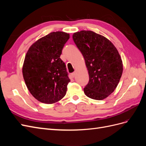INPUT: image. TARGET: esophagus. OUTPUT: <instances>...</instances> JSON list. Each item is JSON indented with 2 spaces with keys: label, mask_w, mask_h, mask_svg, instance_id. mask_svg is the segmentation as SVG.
I'll return each mask as SVG.
<instances>
[{
  "label": "esophagus",
  "mask_w": 146,
  "mask_h": 146,
  "mask_svg": "<svg viewBox=\"0 0 146 146\" xmlns=\"http://www.w3.org/2000/svg\"><path fill=\"white\" fill-rule=\"evenodd\" d=\"M75 76H76V73L74 72V73H72V74H71V77H72V78H74Z\"/></svg>",
  "instance_id": "obj_1"
}]
</instances>
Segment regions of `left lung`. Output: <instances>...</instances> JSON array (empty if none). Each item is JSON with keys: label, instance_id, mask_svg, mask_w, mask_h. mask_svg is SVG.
Returning <instances> with one entry per match:
<instances>
[{"label": "left lung", "instance_id": "obj_1", "mask_svg": "<svg viewBox=\"0 0 146 146\" xmlns=\"http://www.w3.org/2000/svg\"><path fill=\"white\" fill-rule=\"evenodd\" d=\"M72 38L89 74V82L84 88L85 95L98 100L107 98L116 89L122 74V61L117 48L107 38L90 30L74 33Z\"/></svg>", "mask_w": 146, "mask_h": 146}]
</instances>
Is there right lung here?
I'll list each match as a JSON object with an SVG mask.
<instances>
[{"mask_svg": "<svg viewBox=\"0 0 146 146\" xmlns=\"http://www.w3.org/2000/svg\"><path fill=\"white\" fill-rule=\"evenodd\" d=\"M69 38V33L52 32L35 42L25 55V83L31 94L42 103H55L66 95L70 79L60 57Z\"/></svg>", "mask_w": 146, "mask_h": 146, "instance_id": "1", "label": "right lung"}]
</instances>
